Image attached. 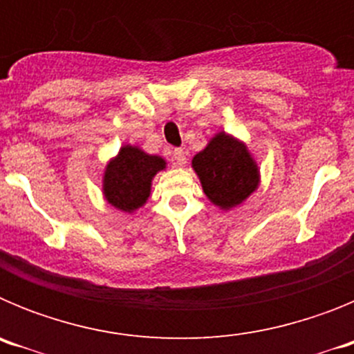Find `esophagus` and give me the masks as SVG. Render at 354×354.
<instances>
[{
    "mask_svg": "<svg viewBox=\"0 0 354 354\" xmlns=\"http://www.w3.org/2000/svg\"><path fill=\"white\" fill-rule=\"evenodd\" d=\"M171 159H174L175 167H179V168L186 167L187 158H186V152H184L183 149H175L174 154H171Z\"/></svg>",
    "mask_w": 354,
    "mask_h": 354,
    "instance_id": "34e87169",
    "label": "esophagus"
}]
</instances>
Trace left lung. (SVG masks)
<instances>
[{"instance_id":"obj_1","label":"left lung","mask_w":354,"mask_h":354,"mask_svg":"<svg viewBox=\"0 0 354 354\" xmlns=\"http://www.w3.org/2000/svg\"><path fill=\"white\" fill-rule=\"evenodd\" d=\"M192 167L205 196L223 211L243 204L261 184L257 161L246 143L225 131L209 140L205 149L193 158Z\"/></svg>"}]
</instances>
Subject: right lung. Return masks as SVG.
I'll list each match as a JSON object with an SVG mask.
<instances>
[{
    "label": "right lung",
    "mask_w": 354,
    "mask_h": 354,
    "mask_svg": "<svg viewBox=\"0 0 354 354\" xmlns=\"http://www.w3.org/2000/svg\"><path fill=\"white\" fill-rule=\"evenodd\" d=\"M167 168L161 156L147 154L136 145L120 147L102 175V195L122 212H134L147 204L156 174Z\"/></svg>",
    "instance_id": "right-lung-1"
}]
</instances>
